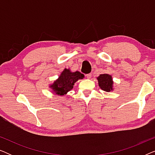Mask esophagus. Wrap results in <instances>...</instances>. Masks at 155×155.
<instances>
[{
    "instance_id": "1",
    "label": "esophagus",
    "mask_w": 155,
    "mask_h": 155,
    "mask_svg": "<svg viewBox=\"0 0 155 155\" xmlns=\"http://www.w3.org/2000/svg\"><path fill=\"white\" fill-rule=\"evenodd\" d=\"M86 78H87V79H90V78H91V77H92V74H87V75H85Z\"/></svg>"
}]
</instances>
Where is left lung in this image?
Here are the masks:
<instances>
[{"label": "left lung", "instance_id": "8db88e82", "mask_svg": "<svg viewBox=\"0 0 155 155\" xmlns=\"http://www.w3.org/2000/svg\"><path fill=\"white\" fill-rule=\"evenodd\" d=\"M98 80L99 87L106 92H111L114 90V81L111 75L109 74H101L97 78Z\"/></svg>", "mask_w": 155, "mask_h": 155}]
</instances>
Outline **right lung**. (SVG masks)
Wrapping results in <instances>:
<instances>
[{"label": "right lung", "mask_w": 155, "mask_h": 155, "mask_svg": "<svg viewBox=\"0 0 155 155\" xmlns=\"http://www.w3.org/2000/svg\"><path fill=\"white\" fill-rule=\"evenodd\" d=\"M83 78L84 75L79 71L71 72L70 69L65 68L61 72L58 79L55 80L54 83L50 84L49 87L51 89L52 93L63 96L73 88L74 84L78 80L83 79Z\"/></svg>", "instance_id": "right-lung-1"}]
</instances>
